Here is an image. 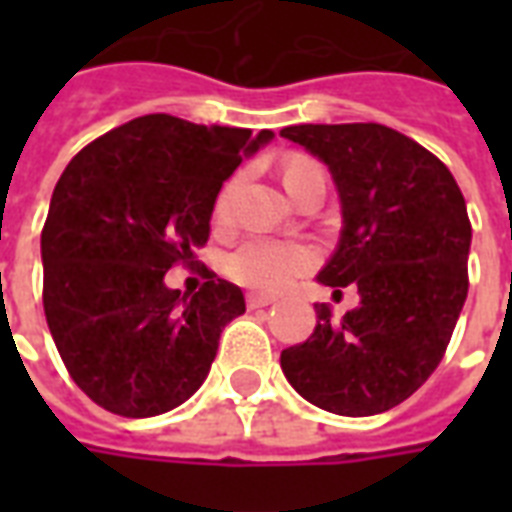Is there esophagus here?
<instances>
[{
    "label": "esophagus",
    "mask_w": 512,
    "mask_h": 512,
    "mask_svg": "<svg viewBox=\"0 0 512 512\" xmlns=\"http://www.w3.org/2000/svg\"><path fill=\"white\" fill-rule=\"evenodd\" d=\"M246 304H249L252 310H260V307L274 304V299H271V296H260V293H249V296H246Z\"/></svg>",
    "instance_id": "esophagus-1"
}]
</instances>
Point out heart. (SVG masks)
Instances as JSON below:
<instances>
[{"label":"heart","mask_w":512,"mask_h":512,"mask_svg":"<svg viewBox=\"0 0 512 512\" xmlns=\"http://www.w3.org/2000/svg\"><path fill=\"white\" fill-rule=\"evenodd\" d=\"M310 175H326L318 164L312 161H290L285 167V186L293 191L301 180ZM235 189L238 178L227 180L224 189L216 197L213 216L216 222H230L233 216ZM318 263V252L304 241H285V238H268V235H252L235 246L224 260L227 277L235 279L244 288L260 290V293H279L293 285L301 274H307Z\"/></svg>","instance_id":"1"}]
</instances>
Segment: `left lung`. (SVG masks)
Masks as SVG:
<instances>
[{"label":"left lung","instance_id":"1","mask_svg":"<svg viewBox=\"0 0 512 512\" xmlns=\"http://www.w3.org/2000/svg\"><path fill=\"white\" fill-rule=\"evenodd\" d=\"M279 134L332 169L343 233L318 279L354 285L359 307L318 326L279 356L312 406L370 417L403 403L439 367L469 290L472 222L452 172L381 123L288 126Z\"/></svg>","mask_w":512,"mask_h":512}]
</instances>
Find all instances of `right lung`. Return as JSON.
<instances>
[{
	"label": "right lung",
	"instance_id": "1",
	"mask_svg": "<svg viewBox=\"0 0 512 512\" xmlns=\"http://www.w3.org/2000/svg\"><path fill=\"white\" fill-rule=\"evenodd\" d=\"M271 136L145 115L71 158L40 233L43 310L93 403L156 417L200 389L244 293L205 268L202 288L180 296L164 274L200 266L222 183Z\"/></svg>",
	"mask_w": 512,
	"mask_h": 512
}]
</instances>
